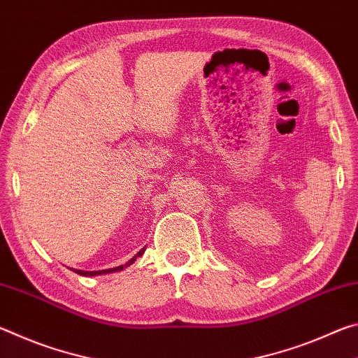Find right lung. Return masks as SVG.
<instances>
[{
    "label": "right lung",
    "mask_w": 358,
    "mask_h": 358,
    "mask_svg": "<svg viewBox=\"0 0 358 358\" xmlns=\"http://www.w3.org/2000/svg\"><path fill=\"white\" fill-rule=\"evenodd\" d=\"M143 251L145 250H141L138 251L134 257H132L128 264H124V265H120V266H115V268H108V270H99V271H85V270H72V271H76L77 275H82V276H98V275H104V273H113V271H120V270H123L124 266H129L131 264H134L136 262V259L137 257H141L142 254H143Z\"/></svg>",
    "instance_id": "obj_1"
}]
</instances>
